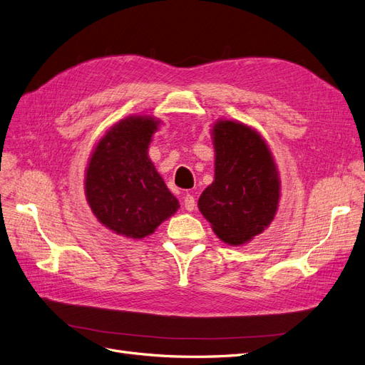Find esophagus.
<instances>
[{"instance_id":"1","label":"esophagus","mask_w":365,"mask_h":365,"mask_svg":"<svg viewBox=\"0 0 365 365\" xmlns=\"http://www.w3.org/2000/svg\"><path fill=\"white\" fill-rule=\"evenodd\" d=\"M184 208L187 210V212H193L195 210V207H196V201H195V196L193 195H190V193H187V195H184Z\"/></svg>"}]
</instances>
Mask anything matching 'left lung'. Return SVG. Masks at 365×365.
Masks as SVG:
<instances>
[{"label": "left lung", "instance_id": "1", "mask_svg": "<svg viewBox=\"0 0 365 365\" xmlns=\"http://www.w3.org/2000/svg\"><path fill=\"white\" fill-rule=\"evenodd\" d=\"M213 143L215 181L202 192L197 207L220 240L247 244L277 212L279 173L267 143L245 125L217 121Z\"/></svg>", "mask_w": 365, "mask_h": 365}]
</instances>
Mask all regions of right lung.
Listing matches in <instances>:
<instances>
[{"label": "right lung", "instance_id": "1", "mask_svg": "<svg viewBox=\"0 0 365 365\" xmlns=\"http://www.w3.org/2000/svg\"><path fill=\"white\" fill-rule=\"evenodd\" d=\"M157 125L150 117L121 120L98 141L86 169L85 195L98 222L130 239L152 235L180 208L148 157Z\"/></svg>", "mask_w": 365, "mask_h": 365}]
</instances>
